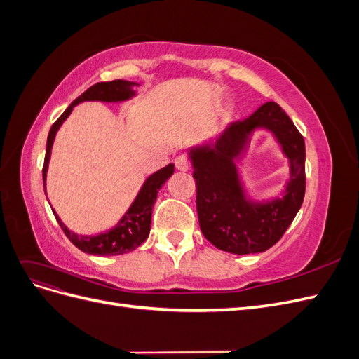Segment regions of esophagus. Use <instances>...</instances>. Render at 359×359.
Wrapping results in <instances>:
<instances>
[{
  "mask_svg": "<svg viewBox=\"0 0 359 359\" xmlns=\"http://www.w3.org/2000/svg\"><path fill=\"white\" fill-rule=\"evenodd\" d=\"M175 166L181 172H187L190 169V166H191V163H190V160L186 156H180V157L175 158Z\"/></svg>",
  "mask_w": 359,
  "mask_h": 359,
  "instance_id": "esophagus-1",
  "label": "esophagus"
}]
</instances>
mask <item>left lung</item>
Wrapping results in <instances>:
<instances>
[{
  "label": "left lung",
  "instance_id": "1",
  "mask_svg": "<svg viewBox=\"0 0 359 359\" xmlns=\"http://www.w3.org/2000/svg\"><path fill=\"white\" fill-rule=\"evenodd\" d=\"M257 126L271 129L291 160L287 194L265 205L247 203L237 181L234 158ZM196 181V210L203 236L235 255L260 253L273 247L298 214L306 194V144L281 107L268 102L243 121L232 123L215 142L191 149Z\"/></svg>",
  "mask_w": 359,
  "mask_h": 359
}]
</instances>
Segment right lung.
<instances>
[{
	"instance_id": "add662e5",
	"label": "right lung",
	"mask_w": 359,
	"mask_h": 359,
	"mask_svg": "<svg viewBox=\"0 0 359 359\" xmlns=\"http://www.w3.org/2000/svg\"><path fill=\"white\" fill-rule=\"evenodd\" d=\"M132 85L135 83L121 81V79L111 81V82H99L90 86L85 93H82L78 99H76L67 109L62 112V115L52 124L48 135L45 163H43V184L46 181V170L49 165L53 137H55L57 130L60 128L64 119L70 115L73 107L78 103L86 102V100H100V102L127 100L135 94L132 91ZM172 173H173L172 163L166 168H163L158 172L153 173V175L145 181L144 187L140 189L137 194L136 201L133 202L132 206H130V210L123 217L121 222H119L109 232H104L95 236H82L69 231L67 227L61 223L60 217L55 214V211L52 210L53 215H55V219L61 226L62 232L66 233L69 240L79 250H82L83 253L99 255V256H114V255L128 253L132 252V250L137 248L148 238L149 227H151V214H153V206L157 199V193L161 189L163 184L170 178Z\"/></svg>"
}]
</instances>
